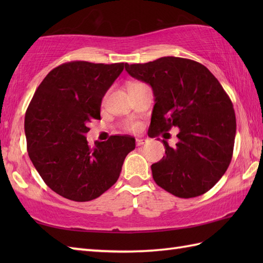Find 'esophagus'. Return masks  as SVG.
Returning a JSON list of instances; mask_svg holds the SVG:
<instances>
[{
    "instance_id": "34e87169",
    "label": "esophagus",
    "mask_w": 263,
    "mask_h": 263,
    "mask_svg": "<svg viewBox=\"0 0 263 263\" xmlns=\"http://www.w3.org/2000/svg\"><path fill=\"white\" fill-rule=\"evenodd\" d=\"M146 143V140L144 139H137L136 140V144L139 147V146H142V144Z\"/></svg>"
}]
</instances>
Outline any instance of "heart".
<instances>
[{"instance_id": "b5f03b06", "label": "heart", "mask_w": 263, "mask_h": 263, "mask_svg": "<svg viewBox=\"0 0 263 263\" xmlns=\"http://www.w3.org/2000/svg\"><path fill=\"white\" fill-rule=\"evenodd\" d=\"M123 128L126 131H137L139 126H140V124L137 121H133V120H127L125 121L124 123L122 124Z\"/></svg>"}]
</instances>
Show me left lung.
<instances>
[{"label": "left lung", "mask_w": 263, "mask_h": 263, "mask_svg": "<svg viewBox=\"0 0 263 263\" xmlns=\"http://www.w3.org/2000/svg\"><path fill=\"white\" fill-rule=\"evenodd\" d=\"M125 70L153 88L148 136L180 127L176 146L163 140L166 156L152 165L156 184L184 199L208 192L230 166L235 141V111L224 88L204 65L189 59L125 63Z\"/></svg>", "instance_id": "1"}]
</instances>
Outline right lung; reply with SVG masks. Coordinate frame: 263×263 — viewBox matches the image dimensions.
<instances>
[{
	"label": "right lung",
	"mask_w": 263,
	"mask_h": 263,
	"mask_svg": "<svg viewBox=\"0 0 263 263\" xmlns=\"http://www.w3.org/2000/svg\"><path fill=\"white\" fill-rule=\"evenodd\" d=\"M124 63L72 61L53 69L36 89L25 116L27 150L46 185L61 197L85 202L114 185L135 138L111 136L88 144L87 126L100 120L102 99Z\"/></svg>",
	"instance_id": "right-lung-1"
}]
</instances>
